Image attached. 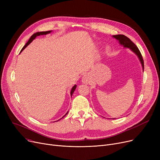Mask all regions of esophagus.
Returning a JSON list of instances; mask_svg holds the SVG:
<instances>
[{
	"label": "esophagus",
	"mask_w": 160,
	"mask_h": 160,
	"mask_svg": "<svg viewBox=\"0 0 160 160\" xmlns=\"http://www.w3.org/2000/svg\"><path fill=\"white\" fill-rule=\"evenodd\" d=\"M83 82H87V81H88V78H87L86 77H83Z\"/></svg>",
	"instance_id": "1"
}]
</instances>
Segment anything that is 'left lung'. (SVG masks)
Listing matches in <instances>:
<instances>
[{"label": "left lung", "mask_w": 160, "mask_h": 160, "mask_svg": "<svg viewBox=\"0 0 160 160\" xmlns=\"http://www.w3.org/2000/svg\"><path fill=\"white\" fill-rule=\"evenodd\" d=\"M113 37L115 38V39H117V40H119L121 45H122L124 46V47L130 48L134 53L136 54V55L139 58V60H140L142 67V69L144 70V61H143V59H142V55L139 51V48H138V47L135 44H134L128 37L125 36L124 35H122V34L115 35Z\"/></svg>", "instance_id": "left-lung-1"}]
</instances>
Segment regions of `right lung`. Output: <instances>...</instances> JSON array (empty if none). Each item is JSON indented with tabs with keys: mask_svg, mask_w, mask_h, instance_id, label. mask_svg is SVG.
Listing matches in <instances>:
<instances>
[{
	"mask_svg": "<svg viewBox=\"0 0 160 160\" xmlns=\"http://www.w3.org/2000/svg\"><path fill=\"white\" fill-rule=\"evenodd\" d=\"M50 32H51V30H50V31H46V32H36V33H33V34L30 37V38L29 39V40H28V41L27 42V43H26V44H25V45L22 47V48L21 49V52H22V50L25 48H26L30 43H31V42L33 40V39H34L37 36H40V35H46V34H47V33H50ZM76 88H77V86H74L73 87H72V89H71V95L72 96V95L73 94V93H74V90H75V89H76ZM67 113H68V112H67V113L64 115V116H65ZM63 116V117H64ZM63 117H62V118H63ZM62 119V118H61Z\"/></svg>",
	"mask_w": 160,
	"mask_h": 160,
	"instance_id": "right-lung-1",
	"label": "right lung"
}]
</instances>
